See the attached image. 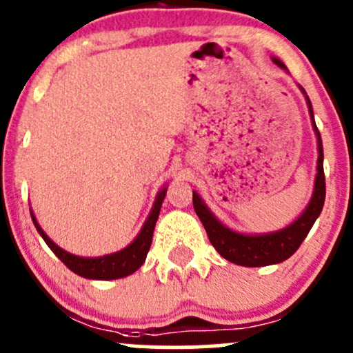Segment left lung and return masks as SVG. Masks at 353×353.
<instances>
[{
    "mask_svg": "<svg viewBox=\"0 0 353 353\" xmlns=\"http://www.w3.org/2000/svg\"><path fill=\"white\" fill-rule=\"evenodd\" d=\"M272 59L280 68L287 70L279 58ZM300 90L305 94V90L302 86H300ZM305 98H307L308 112H310L312 125H314L316 134V143H319V160H316L314 195H312L308 207L303 210L302 215L294 223L279 230V232L263 233V235H243V233H236L225 227L223 223H220L216 220V216L210 212L207 205L201 201L198 193L193 192V208H195L198 219L203 223L205 230H207L210 243L228 262L241 265V267H265V265L280 263L283 260L290 259L299 250L305 236L308 235L310 228L314 227L315 220L319 219L320 212H322L323 201H325V173H323L322 137H320L319 128L315 125L312 103L308 100L307 94H305Z\"/></svg>",
    "mask_w": 353,
    "mask_h": 353,
    "instance_id": "obj_1",
    "label": "left lung"
}]
</instances>
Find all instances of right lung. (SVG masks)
Returning a JSON list of instances; mask_svg holds the SVG:
<instances>
[{"label": "right lung", "instance_id": "obj_1", "mask_svg": "<svg viewBox=\"0 0 353 353\" xmlns=\"http://www.w3.org/2000/svg\"><path fill=\"white\" fill-rule=\"evenodd\" d=\"M166 195V188L161 190L158 193L155 205H153L152 212H150L148 219H146L143 228L138 233V236L134 239L128 247L117 253H110V255L97 256V259H85V256H77L73 253L65 252L63 248H59L53 240L48 239L43 228L39 227L37 221V216L31 212V220H33L34 227H37L38 233L43 236V240L46 241V245L53 250L54 255L61 260L71 272H74L77 275L85 276L90 280H117L123 279V276L132 275L133 272H137L141 265L145 263L146 253H148L150 247H152V239H153V230H155L158 215H160L161 203H163Z\"/></svg>", "mask_w": 353, "mask_h": 353}]
</instances>
